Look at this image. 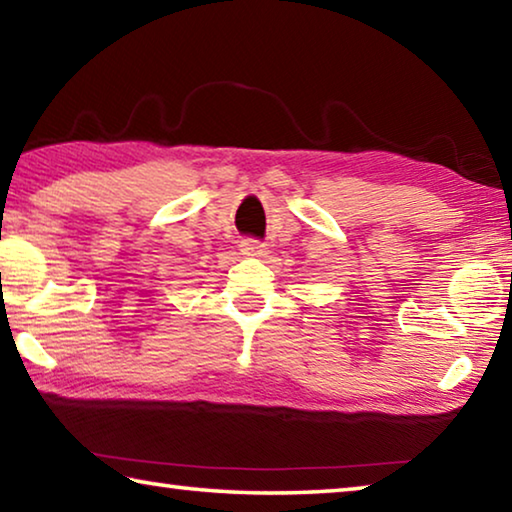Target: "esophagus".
Here are the masks:
<instances>
[{"label": "esophagus", "mask_w": 512, "mask_h": 512, "mask_svg": "<svg viewBox=\"0 0 512 512\" xmlns=\"http://www.w3.org/2000/svg\"><path fill=\"white\" fill-rule=\"evenodd\" d=\"M239 248H241V253H244V255H250V257H262V255L266 253V244H264V241L253 239V237L241 239Z\"/></svg>", "instance_id": "1"}]
</instances>
